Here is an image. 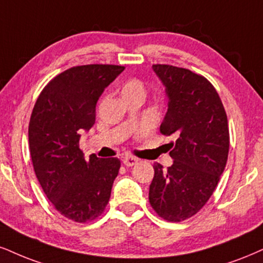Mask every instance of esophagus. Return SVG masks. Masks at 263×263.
<instances>
[{"mask_svg":"<svg viewBox=\"0 0 263 263\" xmlns=\"http://www.w3.org/2000/svg\"><path fill=\"white\" fill-rule=\"evenodd\" d=\"M138 161H139L138 158L134 156H124L122 160L123 163H124V166H126V167H133L134 164L138 163Z\"/></svg>","mask_w":263,"mask_h":263,"instance_id":"obj_1","label":"esophagus"}]
</instances>
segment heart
<instances>
[{"label": "heart", "mask_w": 263, "mask_h": 263, "mask_svg": "<svg viewBox=\"0 0 263 263\" xmlns=\"http://www.w3.org/2000/svg\"><path fill=\"white\" fill-rule=\"evenodd\" d=\"M122 95L123 97L129 96H142L146 95V86L144 82H141L138 78H130L123 84L122 86Z\"/></svg>", "instance_id": "heart-1"}]
</instances>
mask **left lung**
Returning <instances> with one entry per match:
<instances>
[{"instance_id": "left-lung-1", "label": "left lung", "mask_w": 263, "mask_h": 263, "mask_svg": "<svg viewBox=\"0 0 263 263\" xmlns=\"http://www.w3.org/2000/svg\"><path fill=\"white\" fill-rule=\"evenodd\" d=\"M166 86L168 109L161 134H174L173 164H154L148 201L161 218L181 222L205 206L224 171L229 151L227 113L215 86L186 68L154 64Z\"/></svg>"}]
</instances>
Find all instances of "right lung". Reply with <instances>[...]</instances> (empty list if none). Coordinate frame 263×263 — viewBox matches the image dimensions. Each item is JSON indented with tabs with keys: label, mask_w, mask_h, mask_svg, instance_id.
<instances>
[{
	"label": "right lung",
	"mask_w": 263,
	"mask_h": 263,
	"mask_svg": "<svg viewBox=\"0 0 263 263\" xmlns=\"http://www.w3.org/2000/svg\"><path fill=\"white\" fill-rule=\"evenodd\" d=\"M124 70L115 64L76 66L50 80L29 122V147L45 195L61 215L86 223L105 211L121 161L84 158L83 130L95 124L96 103L106 86Z\"/></svg>",
	"instance_id": "obj_1"
}]
</instances>
